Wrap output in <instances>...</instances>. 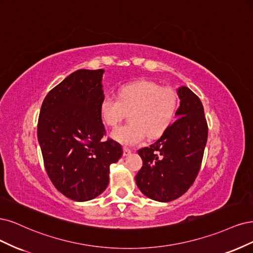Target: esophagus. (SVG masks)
I'll return each mask as SVG.
<instances>
[{
  "instance_id": "obj_1",
  "label": "esophagus",
  "mask_w": 253,
  "mask_h": 253,
  "mask_svg": "<svg viewBox=\"0 0 253 253\" xmlns=\"http://www.w3.org/2000/svg\"><path fill=\"white\" fill-rule=\"evenodd\" d=\"M130 154H131V150H130L129 148L124 147V149H123V156L124 157H128V156H130Z\"/></svg>"
}]
</instances>
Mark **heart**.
I'll use <instances>...</instances> for the list:
<instances>
[{"label":"heart","mask_w":253,"mask_h":253,"mask_svg":"<svg viewBox=\"0 0 253 253\" xmlns=\"http://www.w3.org/2000/svg\"><path fill=\"white\" fill-rule=\"evenodd\" d=\"M177 104L173 88L140 80L122 86L119 100L105 95L100 103V117L105 125L116 127L130 112L131 123L117 128L111 136L123 145L135 146L147 135L154 138L164 133L173 121Z\"/></svg>","instance_id":"obj_1"}]
</instances>
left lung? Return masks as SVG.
I'll return each instance as SVG.
<instances>
[{
    "label": "left lung",
    "instance_id": "left-lung-1",
    "mask_svg": "<svg viewBox=\"0 0 253 253\" xmlns=\"http://www.w3.org/2000/svg\"><path fill=\"white\" fill-rule=\"evenodd\" d=\"M180 106L173 122L159 140L138 150L143 166L135 183L146 197L158 202L176 200L197 177L207 143L208 127L201 100L188 87L176 89Z\"/></svg>",
    "mask_w": 253,
    "mask_h": 253
}]
</instances>
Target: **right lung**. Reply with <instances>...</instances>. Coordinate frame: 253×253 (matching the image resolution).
<instances>
[{"label": "right lung", "mask_w": 253, "mask_h": 253, "mask_svg": "<svg viewBox=\"0 0 253 253\" xmlns=\"http://www.w3.org/2000/svg\"><path fill=\"white\" fill-rule=\"evenodd\" d=\"M104 69H79L48 92L38 123L47 174L65 197L90 201L109 183V167L123 148L108 138L100 117Z\"/></svg>", "instance_id": "right-lung-1"}]
</instances>
